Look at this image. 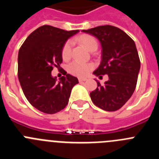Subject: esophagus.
Segmentation results:
<instances>
[{
  "mask_svg": "<svg viewBox=\"0 0 159 159\" xmlns=\"http://www.w3.org/2000/svg\"><path fill=\"white\" fill-rule=\"evenodd\" d=\"M87 79L85 78H79V82L80 83H82V82H84V81H86Z\"/></svg>",
  "mask_w": 159,
  "mask_h": 159,
  "instance_id": "1",
  "label": "esophagus"
}]
</instances>
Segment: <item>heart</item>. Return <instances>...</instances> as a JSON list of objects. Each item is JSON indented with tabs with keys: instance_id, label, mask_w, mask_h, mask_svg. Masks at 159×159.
<instances>
[{
	"instance_id": "b5f03b06",
	"label": "heart",
	"mask_w": 159,
	"mask_h": 159,
	"mask_svg": "<svg viewBox=\"0 0 159 159\" xmlns=\"http://www.w3.org/2000/svg\"><path fill=\"white\" fill-rule=\"evenodd\" d=\"M79 42L82 43L84 47L88 49V51H92L93 49H96L98 43L96 40L92 36L89 35H83L77 39ZM71 41H67L64 43L62 48V57L64 60H67L71 56ZM67 69L71 74L76 76L83 77L85 76L93 69V65L92 64H86L78 60L72 61L69 64Z\"/></svg>"
}]
</instances>
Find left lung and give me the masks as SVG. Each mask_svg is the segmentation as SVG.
Here are the masks:
<instances>
[{
    "instance_id": "obj_1",
    "label": "left lung",
    "mask_w": 159,
    "mask_h": 159,
    "mask_svg": "<svg viewBox=\"0 0 159 159\" xmlns=\"http://www.w3.org/2000/svg\"><path fill=\"white\" fill-rule=\"evenodd\" d=\"M96 37L102 47V60L93 72L96 76L107 75V81L90 93L95 106L107 111L121 108L133 95L140 70V60L134 40L119 28L111 25L82 30Z\"/></svg>"
}]
</instances>
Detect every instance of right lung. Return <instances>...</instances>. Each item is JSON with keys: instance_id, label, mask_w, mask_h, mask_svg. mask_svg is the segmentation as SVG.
I'll list each match as a JSON object with an SVG mask.
<instances>
[{"instance_id": "right-lung-1", "label": "right lung", "mask_w": 159, "mask_h": 159, "mask_svg": "<svg viewBox=\"0 0 159 159\" xmlns=\"http://www.w3.org/2000/svg\"><path fill=\"white\" fill-rule=\"evenodd\" d=\"M79 30L65 31L43 25L32 32L18 53V79L26 99L37 110L55 114L68 103L71 89L79 84L67 74L60 80L52 75L53 67L62 63L64 43Z\"/></svg>"}]
</instances>
